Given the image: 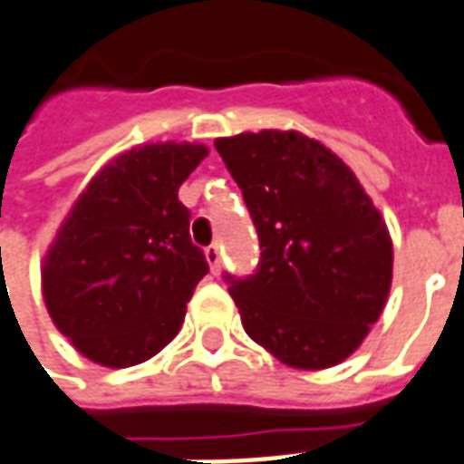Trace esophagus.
Instances as JSON below:
<instances>
[{
    "label": "esophagus",
    "mask_w": 464,
    "mask_h": 464,
    "mask_svg": "<svg viewBox=\"0 0 464 464\" xmlns=\"http://www.w3.org/2000/svg\"><path fill=\"white\" fill-rule=\"evenodd\" d=\"M206 261L210 266V274H221V246L218 243L206 248Z\"/></svg>",
    "instance_id": "34e87169"
}]
</instances>
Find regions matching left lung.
I'll return each mask as SVG.
<instances>
[{
    "instance_id": "1",
    "label": "left lung",
    "mask_w": 464,
    "mask_h": 464,
    "mask_svg": "<svg viewBox=\"0 0 464 464\" xmlns=\"http://www.w3.org/2000/svg\"><path fill=\"white\" fill-rule=\"evenodd\" d=\"M254 218L261 261L228 291L246 334L294 369L356 352L387 304V223L342 158L296 130L218 138Z\"/></svg>"
}]
</instances>
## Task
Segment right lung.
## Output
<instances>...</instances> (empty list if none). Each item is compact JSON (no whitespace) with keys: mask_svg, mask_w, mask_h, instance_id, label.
<instances>
[{"mask_svg":"<svg viewBox=\"0 0 464 464\" xmlns=\"http://www.w3.org/2000/svg\"><path fill=\"white\" fill-rule=\"evenodd\" d=\"M208 155L196 142H153L97 173L52 241L42 296L72 346L102 367L155 356L183 326L208 261L190 243L178 188Z\"/></svg>","mask_w":464,"mask_h":464,"instance_id":"obj_1","label":"right lung"}]
</instances>
